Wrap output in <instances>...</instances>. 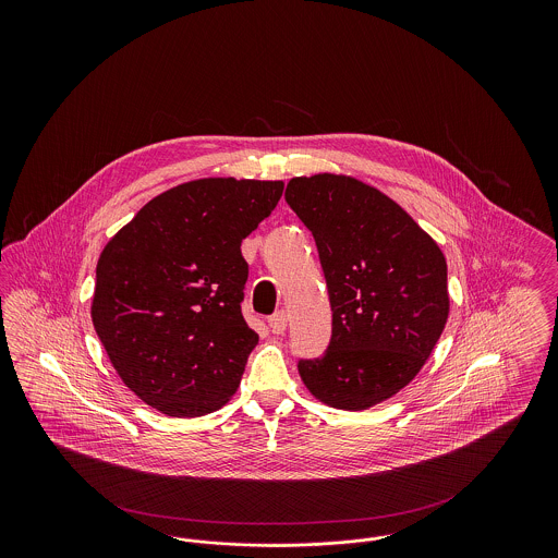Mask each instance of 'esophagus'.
Returning <instances> with one entry per match:
<instances>
[{
  "mask_svg": "<svg viewBox=\"0 0 558 558\" xmlns=\"http://www.w3.org/2000/svg\"><path fill=\"white\" fill-rule=\"evenodd\" d=\"M287 324H289V316H287L284 310H282V312H276V314L269 318V328H271L274 335H284Z\"/></svg>",
  "mask_w": 558,
  "mask_h": 558,
  "instance_id": "1",
  "label": "esophagus"
}]
</instances>
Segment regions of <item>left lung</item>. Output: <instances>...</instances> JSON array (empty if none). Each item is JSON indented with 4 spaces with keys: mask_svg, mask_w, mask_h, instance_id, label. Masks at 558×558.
<instances>
[{
    "mask_svg": "<svg viewBox=\"0 0 558 558\" xmlns=\"http://www.w3.org/2000/svg\"><path fill=\"white\" fill-rule=\"evenodd\" d=\"M310 228L332 307V337L299 374L314 398L349 412L399 393L425 366L448 314L439 244L380 190L341 173L292 178L284 194Z\"/></svg>",
    "mask_w": 558,
    "mask_h": 558,
    "instance_id": "1",
    "label": "left lung"
}]
</instances>
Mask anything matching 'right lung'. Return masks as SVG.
<instances>
[{
  "mask_svg": "<svg viewBox=\"0 0 558 558\" xmlns=\"http://www.w3.org/2000/svg\"><path fill=\"white\" fill-rule=\"evenodd\" d=\"M284 182L203 178L146 203L108 240L92 322L112 368L144 403L196 418L239 389L259 335L242 318L240 244Z\"/></svg>",
  "mask_w": 558,
  "mask_h": 558,
  "instance_id": "add662e5",
  "label": "right lung"
}]
</instances>
